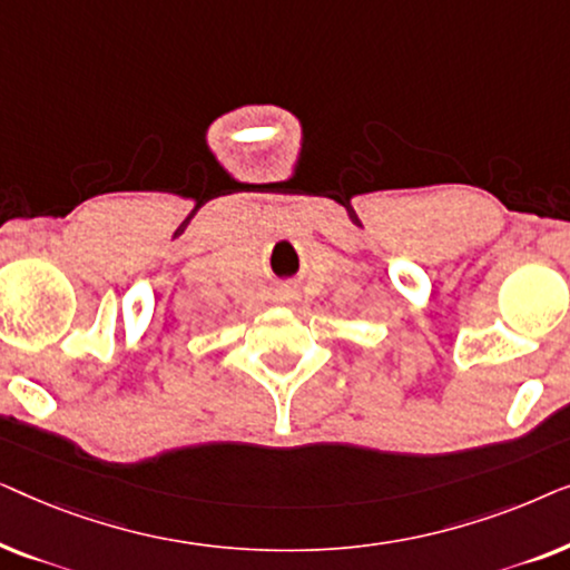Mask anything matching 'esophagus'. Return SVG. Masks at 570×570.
Segmentation results:
<instances>
[{
  "label": "esophagus",
  "mask_w": 570,
  "mask_h": 570,
  "mask_svg": "<svg viewBox=\"0 0 570 570\" xmlns=\"http://www.w3.org/2000/svg\"><path fill=\"white\" fill-rule=\"evenodd\" d=\"M275 298H277L279 303H287V301L295 298V291H293V287H279V291L275 293Z\"/></svg>",
  "instance_id": "1"
}]
</instances>
